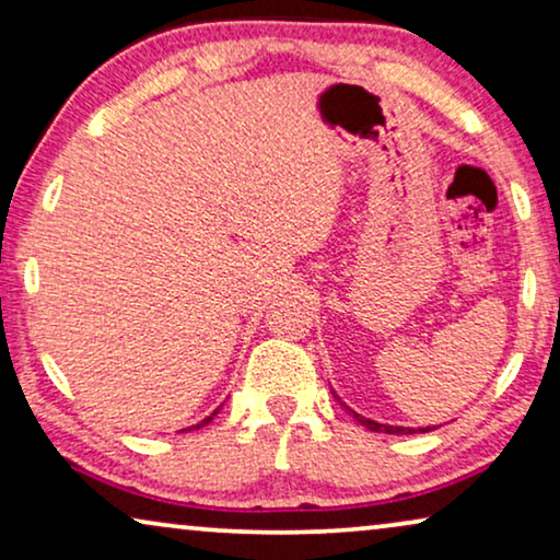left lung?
<instances>
[{
    "instance_id": "left-lung-1",
    "label": "left lung",
    "mask_w": 560,
    "mask_h": 560,
    "mask_svg": "<svg viewBox=\"0 0 560 560\" xmlns=\"http://www.w3.org/2000/svg\"><path fill=\"white\" fill-rule=\"evenodd\" d=\"M336 397V395H334ZM336 400H339V397H336ZM341 402V400H339ZM343 405V402H341ZM343 408H347V412L351 418L357 420V423H362L364 428H370V431H374V433H397V435H402V433H416V428H397V425H385V423H374V420H370V418H364V416H359V412H354L349 408V405H343ZM420 433H428L431 431V428H418Z\"/></svg>"
}]
</instances>
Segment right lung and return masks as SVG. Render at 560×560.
Masks as SVG:
<instances>
[{
	"instance_id": "add662e5",
	"label": "right lung",
	"mask_w": 560,
	"mask_h": 560,
	"mask_svg": "<svg viewBox=\"0 0 560 560\" xmlns=\"http://www.w3.org/2000/svg\"><path fill=\"white\" fill-rule=\"evenodd\" d=\"M217 412H219V410H213L209 418H206V420H201V423H198V425H190V428H201V425H206V423H211V418H213V416H217ZM190 428H188V431H190Z\"/></svg>"
}]
</instances>
